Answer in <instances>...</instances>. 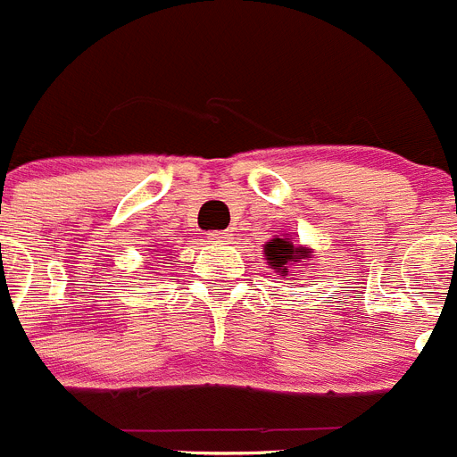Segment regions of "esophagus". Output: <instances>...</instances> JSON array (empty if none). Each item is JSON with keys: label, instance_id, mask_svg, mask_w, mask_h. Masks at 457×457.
Here are the masks:
<instances>
[{"label": "esophagus", "instance_id": "1", "mask_svg": "<svg viewBox=\"0 0 457 457\" xmlns=\"http://www.w3.org/2000/svg\"><path fill=\"white\" fill-rule=\"evenodd\" d=\"M208 240L212 242V245H224V242L228 240V233H224V231H210L208 233Z\"/></svg>", "mask_w": 457, "mask_h": 457}]
</instances>
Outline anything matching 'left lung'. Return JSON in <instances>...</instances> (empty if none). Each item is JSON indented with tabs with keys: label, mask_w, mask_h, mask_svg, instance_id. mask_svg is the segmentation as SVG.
Segmentation results:
<instances>
[{
	"label": "left lung",
	"mask_w": 457,
	"mask_h": 457,
	"mask_svg": "<svg viewBox=\"0 0 457 457\" xmlns=\"http://www.w3.org/2000/svg\"><path fill=\"white\" fill-rule=\"evenodd\" d=\"M263 253L270 268L281 274V277H286L288 268H293V265L306 263V261L313 258V249L295 245L288 233L286 236H274L272 240L265 242Z\"/></svg>",
	"instance_id": "obj_1"
}]
</instances>
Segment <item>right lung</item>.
Here are the masks:
<instances>
[{"label":"right lung","instance_id":"obj_1","mask_svg":"<svg viewBox=\"0 0 457 457\" xmlns=\"http://www.w3.org/2000/svg\"><path fill=\"white\" fill-rule=\"evenodd\" d=\"M171 258H173V253H171V252L164 253V261H171Z\"/></svg>","mask_w":457,"mask_h":457}]
</instances>
